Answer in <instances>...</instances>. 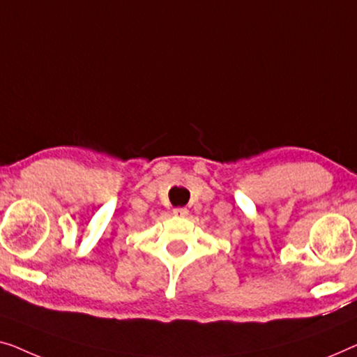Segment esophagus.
<instances>
[{
  "mask_svg": "<svg viewBox=\"0 0 357 357\" xmlns=\"http://www.w3.org/2000/svg\"><path fill=\"white\" fill-rule=\"evenodd\" d=\"M173 213L176 215V217H185V215H188V208L185 207H176L173 210Z\"/></svg>",
  "mask_w": 357,
  "mask_h": 357,
  "instance_id": "34e87169",
  "label": "esophagus"
}]
</instances>
